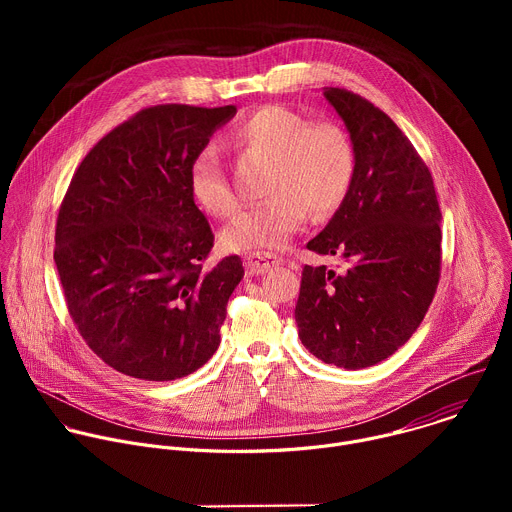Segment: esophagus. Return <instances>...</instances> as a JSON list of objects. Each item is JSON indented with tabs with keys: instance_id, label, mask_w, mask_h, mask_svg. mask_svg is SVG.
I'll use <instances>...</instances> for the list:
<instances>
[{
	"instance_id": "1",
	"label": "esophagus",
	"mask_w": 512,
	"mask_h": 512,
	"mask_svg": "<svg viewBox=\"0 0 512 512\" xmlns=\"http://www.w3.org/2000/svg\"><path fill=\"white\" fill-rule=\"evenodd\" d=\"M275 265H279V257L275 253H265V251H257V253H249L245 257V267L249 275H259V273H267L269 269H273Z\"/></svg>"
}]
</instances>
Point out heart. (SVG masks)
Returning <instances> with one entry per match:
<instances>
[{
	"label": "heart",
	"instance_id": "obj_1",
	"mask_svg": "<svg viewBox=\"0 0 512 512\" xmlns=\"http://www.w3.org/2000/svg\"><path fill=\"white\" fill-rule=\"evenodd\" d=\"M235 141L273 158L265 202L241 212L223 231L229 251L279 249L314 216L332 214L348 196L356 176L352 141L336 123H312L310 117L281 105H265L247 115L233 131ZM188 190L208 214L231 216L237 194L212 150L194 156L188 166Z\"/></svg>",
	"mask_w": 512,
	"mask_h": 512
}]
</instances>
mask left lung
Masks as SVG:
<instances>
[{
	"mask_svg": "<svg viewBox=\"0 0 512 512\" xmlns=\"http://www.w3.org/2000/svg\"><path fill=\"white\" fill-rule=\"evenodd\" d=\"M324 97L350 135L356 176L308 249L348 269L304 267L296 322L316 358L358 371L419 328L440 281L442 212L427 166L387 113L344 89L326 87Z\"/></svg>",
	"mask_w": 512,
	"mask_h": 512,
	"instance_id": "1",
	"label": "left lung"
}]
</instances>
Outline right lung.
<instances>
[{"instance_id": "right-lung-1", "label": "right lung", "mask_w": 512, "mask_h": 512, "mask_svg": "<svg viewBox=\"0 0 512 512\" xmlns=\"http://www.w3.org/2000/svg\"><path fill=\"white\" fill-rule=\"evenodd\" d=\"M235 105H156L107 133L70 180L54 263L72 322L115 371L174 381L221 344L243 261L210 269L214 235L188 190V166Z\"/></svg>"}]
</instances>
